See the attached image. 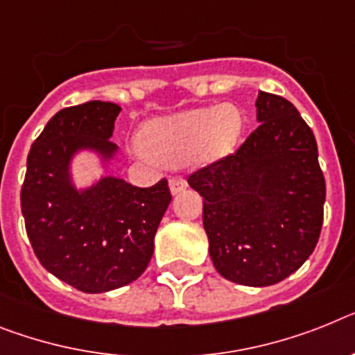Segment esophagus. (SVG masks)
Returning a JSON list of instances; mask_svg holds the SVG:
<instances>
[{"mask_svg": "<svg viewBox=\"0 0 355 355\" xmlns=\"http://www.w3.org/2000/svg\"><path fill=\"white\" fill-rule=\"evenodd\" d=\"M187 187V182L184 180L182 177H171L169 178V189H171L173 195H177V193L184 191Z\"/></svg>", "mask_w": 355, "mask_h": 355, "instance_id": "esophagus-1", "label": "esophagus"}]
</instances>
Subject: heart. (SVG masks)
I'll use <instances>...</instances> for the list:
<instances>
[{
	"label": "heart",
	"instance_id": "1",
	"mask_svg": "<svg viewBox=\"0 0 355 355\" xmlns=\"http://www.w3.org/2000/svg\"><path fill=\"white\" fill-rule=\"evenodd\" d=\"M240 132L242 115L234 106L189 110L148 122L141 132V146L153 159L178 166L196 153L204 159L227 153Z\"/></svg>",
	"mask_w": 355,
	"mask_h": 355
}]
</instances>
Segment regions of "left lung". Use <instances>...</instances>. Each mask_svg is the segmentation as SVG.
<instances>
[{
    "label": "left lung",
    "instance_id": "left-lung-1",
    "mask_svg": "<svg viewBox=\"0 0 355 355\" xmlns=\"http://www.w3.org/2000/svg\"><path fill=\"white\" fill-rule=\"evenodd\" d=\"M258 128L236 151L187 177L204 196L214 267L229 282L267 287L305 263L320 240L327 187L314 133L291 101L260 92Z\"/></svg>",
    "mask_w": 355,
    "mask_h": 355
}]
</instances>
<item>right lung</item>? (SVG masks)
<instances>
[{"label": "right lung", "mask_w": 355, "mask_h": 355, "mask_svg": "<svg viewBox=\"0 0 355 355\" xmlns=\"http://www.w3.org/2000/svg\"><path fill=\"white\" fill-rule=\"evenodd\" d=\"M121 106L103 101L58 112L28 151L21 213L34 254L44 269L88 294L135 282L153 254V238L171 202L168 180L135 187L103 178L85 193L68 184L67 166L77 148L106 157Z\"/></svg>", "instance_id": "obj_1"}]
</instances>
